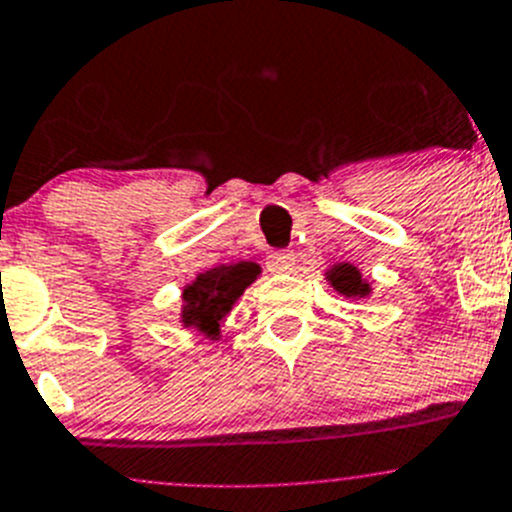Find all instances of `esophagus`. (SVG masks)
I'll list each match as a JSON object with an SVG mask.
<instances>
[{
	"label": "esophagus",
	"mask_w": 512,
	"mask_h": 512,
	"mask_svg": "<svg viewBox=\"0 0 512 512\" xmlns=\"http://www.w3.org/2000/svg\"><path fill=\"white\" fill-rule=\"evenodd\" d=\"M293 265H296V252H273V255H268V268L273 270V273H288V270H293Z\"/></svg>",
	"instance_id": "1"
}]
</instances>
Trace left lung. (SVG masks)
<instances>
[{"label":"left lung","instance_id":"1","mask_svg":"<svg viewBox=\"0 0 512 512\" xmlns=\"http://www.w3.org/2000/svg\"><path fill=\"white\" fill-rule=\"evenodd\" d=\"M327 281L332 283V286L337 288V291L342 293V296H348V299H363V296H368V283L361 281V273L353 268V265H335V268L327 273Z\"/></svg>","mask_w":512,"mask_h":512}]
</instances>
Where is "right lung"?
<instances>
[{
  "instance_id": "obj_1",
  "label": "right lung",
  "mask_w": 512,
  "mask_h": 512,
  "mask_svg": "<svg viewBox=\"0 0 512 512\" xmlns=\"http://www.w3.org/2000/svg\"><path fill=\"white\" fill-rule=\"evenodd\" d=\"M260 268L255 262H234V265H219V268L206 270L185 288L182 299V322L185 327L206 332V335H219L221 319L231 311V304L244 293L257 278Z\"/></svg>"
}]
</instances>
